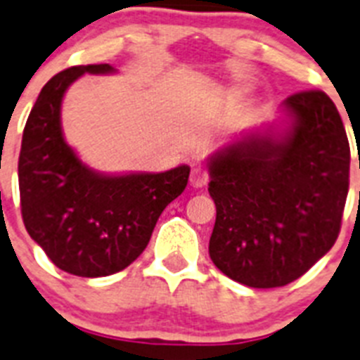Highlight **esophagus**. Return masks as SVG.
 <instances>
[{
    "label": "esophagus",
    "instance_id": "34e87169",
    "mask_svg": "<svg viewBox=\"0 0 360 360\" xmlns=\"http://www.w3.org/2000/svg\"><path fill=\"white\" fill-rule=\"evenodd\" d=\"M208 183V172L201 166H195L192 174H190V185L194 186V188H201Z\"/></svg>",
    "mask_w": 360,
    "mask_h": 360
}]
</instances>
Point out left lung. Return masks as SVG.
Masks as SVG:
<instances>
[{"label":"left lung","mask_w":360,"mask_h":360,"mask_svg":"<svg viewBox=\"0 0 360 360\" xmlns=\"http://www.w3.org/2000/svg\"><path fill=\"white\" fill-rule=\"evenodd\" d=\"M282 111V129H252L208 157V255L256 289L295 282L333 247L349 188L348 135L333 101L300 91Z\"/></svg>","instance_id":"left-lung-1"}]
</instances>
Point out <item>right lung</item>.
Here are the masks:
<instances>
[{"label": "right lung", "instance_id": "obj_1", "mask_svg": "<svg viewBox=\"0 0 360 360\" xmlns=\"http://www.w3.org/2000/svg\"><path fill=\"white\" fill-rule=\"evenodd\" d=\"M84 72H115L110 63L75 65L45 84L27 119L18 179L21 216L47 258L75 276H110L143 255L153 226L186 188L190 166L161 174L105 175L84 165L62 131V101Z\"/></svg>", "mask_w": 360, "mask_h": 360}]
</instances>
